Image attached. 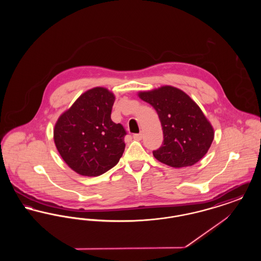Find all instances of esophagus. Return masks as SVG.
<instances>
[{
  "mask_svg": "<svg viewBox=\"0 0 261 261\" xmlns=\"http://www.w3.org/2000/svg\"><path fill=\"white\" fill-rule=\"evenodd\" d=\"M133 138H134V140H136V141H140V140H142V138H143V134H142V133L134 134Z\"/></svg>",
  "mask_w": 261,
  "mask_h": 261,
  "instance_id": "1",
  "label": "esophagus"
}]
</instances>
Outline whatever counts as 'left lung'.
I'll list each match as a JSON object with an SVG mask.
<instances>
[{"mask_svg": "<svg viewBox=\"0 0 261 261\" xmlns=\"http://www.w3.org/2000/svg\"><path fill=\"white\" fill-rule=\"evenodd\" d=\"M139 97L152 106L162 122L163 142L152 151L158 161L179 168L194 165L205 155L214 138L213 128L187 94L163 86L141 92Z\"/></svg>", "mask_w": 261, "mask_h": 261, "instance_id": "left-lung-1", "label": "left lung"}]
</instances>
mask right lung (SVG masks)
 <instances>
[{
    "label": "right lung",
    "instance_id": "right-lung-1",
    "mask_svg": "<svg viewBox=\"0 0 261 261\" xmlns=\"http://www.w3.org/2000/svg\"><path fill=\"white\" fill-rule=\"evenodd\" d=\"M114 96L91 89L61 115L54 130L56 147L66 164L83 176H99L117 164L127 132L111 118Z\"/></svg>",
    "mask_w": 261,
    "mask_h": 261
}]
</instances>
